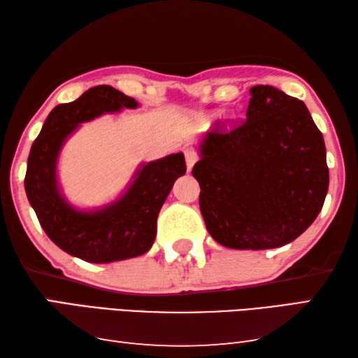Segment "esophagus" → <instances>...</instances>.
<instances>
[{
  "label": "esophagus",
  "mask_w": 358,
  "mask_h": 358,
  "mask_svg": "<svg viewBox=\"0 0 358 358\" xmlns=\"http://www.w3.org/2000/svg\"><path fill=\"white\" fill-rule=\"evenodd\" d=\"M185 158H186V166H187V171H191L192 166L196 164L197 159H199L197 153L194 152V150H186V152H185Z\"/></svg>",
  "instance_id": "obj_1"
}]
</instances>
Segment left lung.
Listing matches in <instances>:
<instances>
[{
	"label": "left lung",
	"mask_w": 358,
	"mask_h": 358,
	"mask_svg": "<svg viewBox=\"0 0 358 358\" xmlns=\"http://www.w3.org/2000/svg\"><path fill=\"white\" fill-rule=\"evenodd\" d=\"M192 175L214 241L229 249L282 247L313 224L329 189L322 133L303 101L250 89L245 122L200 139Z\"/></svg>",
	"instance_id": "1"
}]
</instances>
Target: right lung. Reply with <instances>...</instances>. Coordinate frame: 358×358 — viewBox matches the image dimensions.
<instances>
[{
    "label": "right lung",
    "mask_w": 358,
    "mask_h": 358,
    "mask_svg": "<svg viewBox=\"0 0 358 358\" xmlns=\"http://www.w3.org/2000/svg\"><path fill=\"white\" fill-rule=\"evenodd\" d=\"M139 103L111 86H95L80 99L57 105L31 147L24 191L48 238L87 263H113L144 255L157 238V220L175 180L186 173L183 153L141 162L114 200L95 208L75 206L62 191L57 162L81 123L136 109Z\"/></svg>",
    "instance_id": "1"
}]
</instances>
